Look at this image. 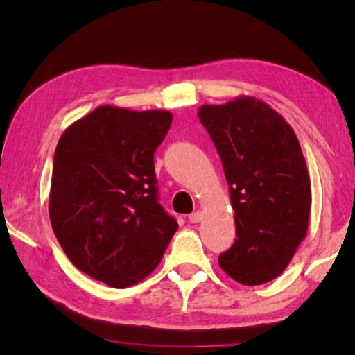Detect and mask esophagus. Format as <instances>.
<instances>
[{
    "label": "esophagus",
    "instance_id": "34e87169",
    "mask_svg": "<svg viewBox=\"0 0 355 355\" xmlns=\"http://www.w3.org/2000/svg\"><path fill=\"white\" fill-rule=\"evenodd\" d=\"M202 220V213L200 211H194L189 214V222H192V224H197V222Z\"/></svg>",
    "mask_w": 355,
    "mask_h": 355
}]
</instances>
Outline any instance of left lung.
Returning a JSON list of instances; mask_svg holds the SVG:
<instances>
[{"mask_svg": "<svg viewBox=\"0 0 355 355\" xmlns=\"http://www.w3.org/2000/svg\"><path fill=\"white\" fill-rule=\"evenodd\" d=\"M197 116L224 166L236 239L219 257L233 280L255 286L285 271L307 235L311 186L297 136L254 97L203 105Z\"/></svg>", "mask_w": 355, "mask_h": 355, "instance_id": "1", "label": "left lung"}]
</instances>
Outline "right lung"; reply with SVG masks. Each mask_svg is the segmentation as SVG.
Returning a JSON list of instances; mask_svg holds the SVG:
<instances>
[{
  "label": "right lung",
  "mask_w": 355,
  "mask_h": 355,
  "mask_svg": "<svg viewBox=\"0 0 355 355\" xmlns=\"http://www.w3.org/2000/svg\"><path fill=\"white\" fill-rule=\"evenodd\" d=\"M172 114L98 106L58 142L50 220L65 255L92 279L127 288L158 266L178 224L158 203L153 155Z\"/></svg>",
  "instance_id": "add662e5"
}]
</instances>
